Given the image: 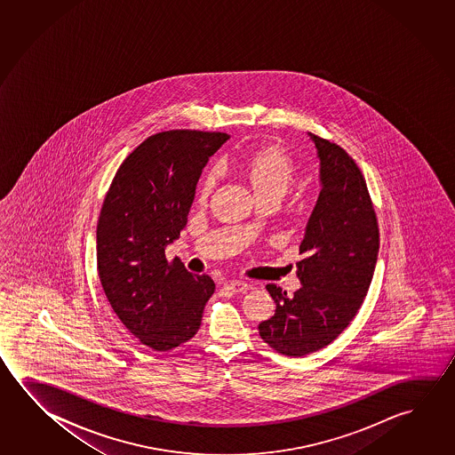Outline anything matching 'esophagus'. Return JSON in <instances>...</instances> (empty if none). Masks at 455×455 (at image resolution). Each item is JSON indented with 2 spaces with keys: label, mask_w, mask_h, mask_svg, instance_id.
Instances as JSON below:
<instances>
[{
  "label": "esophagus",
  "mask_w": 455,
  "mask_h": 455,
  "mask_svg": "<svg viewBox=\"0 0 455 455\" xmlns=\"http://www.w3.org/2000/svg\"><path fill=\"white\" fill-rule=\"evenodd\" d=\"M224 287L227 291H233V293H244V291L251 289V283H246V281H228V283H224Z\"/></svg>",
  "instance_id": "obj_1"
}]
</instances>
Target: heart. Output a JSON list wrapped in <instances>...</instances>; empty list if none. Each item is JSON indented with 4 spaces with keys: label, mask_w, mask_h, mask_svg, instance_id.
Wrapping results in <instances>:
<instances>
[{
    "label": "heart",
    "mask_w": 455,
    "mask_h": 455,
    "mask_svg": "<svg viewBox=\"0 0 455 455\" xmlns=\"http://www.w3.org/2000/svg\"><path fill=\"white\" fill-rule=\"evenodd\" d=\"M247 170H249V176H251L255 190L279 188L285 192L293 180V164H291V156L277 148L259 150L249 160ZM219 174H220L219 166H214L212 170L206 172L202 187H200L203 196H208L214 190Z\"/></svg>",
    "instance_id": "b5f03b06"
}]
</instances>
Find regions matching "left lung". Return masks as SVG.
Returning <instances> with one entry per match:
<instances>
[{"label":"left lung","instance_id":"8db88e82","mask_svg":"<svg viewBox=\"0 0 455 455\" xmlns=\"http://www.w3.org/2000/svg\"><path fill=\"white\" fill-rule=\"evenodd\" d=\"M307 134L321 162V194L299 244L301 287L289 299L268 283L275 315L259 323L261 339L289 357L322 349L343 333L363 303L379 252L376 214L357 164L335 142Z\"/></svg>","mask_w":455,"mask_h":455}]
</instances>
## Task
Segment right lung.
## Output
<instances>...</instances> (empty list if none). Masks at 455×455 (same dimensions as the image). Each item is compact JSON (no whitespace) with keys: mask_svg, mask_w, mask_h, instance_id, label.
Returning a JSON list of instances; mask_svg holds the SVG:
<instances>
[{"mask_svg":"<svg viewBox=\"0 0 455 455\" xmlns=\"http://www.w3.org/2000/svg\"><path fill=\"white\" fill-rule=\"evenodd\" d=\"M228 138L196 130L149 136L120 164L106 195L98 275L114 313L150 349L192 339L216 289L178 259L168 263L164 249L180 238L203 168Z\"/></svg>","mask_w":455,"mask_h":455,"instance_id":"1","label":"right lung"}]
</instances>
